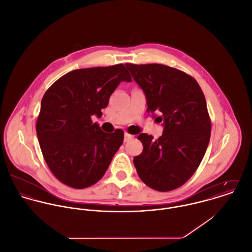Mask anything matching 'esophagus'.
Returning a JSON list of instances; mask_svg holds the SVG:
<instances>
[{
	"instance_id": "esophagus-1",
	"label": "esophagus",
	"mask_w": 252,
	"mask_h": 252,
	"mask_svg": "<svg viewBox=\"0 0 252 252\" xmlns=\"http://www.w3.org/2000/svg\"><path fill=\"white\" fill-rule=\"evenodd\" d=\"M133 138H134L133 135H130V134H128V133H125V135H124V142H129V141L132 140Z\"/></svg>"
}]
</instances>
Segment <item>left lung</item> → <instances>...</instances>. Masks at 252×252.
<instances>
[{
	"mask_svg": "<svg viewBox=\"0 0 252 252\" xmlns=\"http://www.w3.org/2000/svg\"><path fill=\"white\" fill-rule=\"evenodd\" d=\"M147 97L148 113L163 122L158 140L143 133V153L134 158L140 179L158 191L183 186L199 166L209 144L211 120L196 80L164 64L126 63Z\"/></svg>",
	"mask_w": 252,
	"mask_h": 252,
	"instance_id": "obj_1",
	"label": "left lung"
}]
</instances>
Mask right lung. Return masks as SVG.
Returning <instances> with one entry per match:
<instances>
[{
	"instance_id": "add662e5",
	"label": "right lung",
	"mask_w": 252,
	"mask_h": 252,
	"mask_svg": "<svg viewBox=\"0 0 252 252\" xmlns=\"http://www.w3.org/2000/svg\"><path fill=\"white\" fill-rule=\"evenodd\" d=\"M121 81H132L122 63L72 70L45 93L36 122L44 159L63 184L85 189L98 182L123 143L124 132L100 130V117Z\"/></svg>"
}]
</instances>
